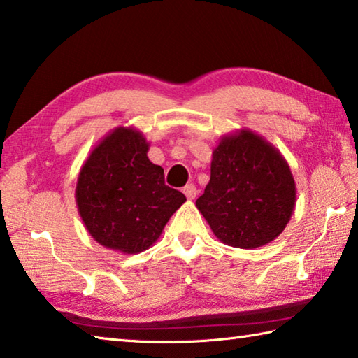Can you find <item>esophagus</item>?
Here are the masks:
<instances>
[{
  "instance_id": "34e87169",
  "label": "esophagus",
  "mask_w": 358,
  "mask_h": 358,
  "mask_svg": "<svg viewBox=\"0 0 358 358\" xmlns=\"http://www.w3.org/2000/svg\"><path fill=\"white\" fill-rule=\"evenodd\" d=\"M183 194L185 196L189 199V200H192V199H196V196H197V187L194 186V185H186L185 187H183Z\"/></svg>"
}]
</instances>
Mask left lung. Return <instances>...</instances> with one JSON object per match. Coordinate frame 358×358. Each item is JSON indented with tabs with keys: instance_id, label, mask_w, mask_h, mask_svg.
Wrapping results in <instances>:
<instances>
[{
	"instance_id": "obj_1",
	"label": "left lung",
	"mask_w": 358,
	"mask_h": 358,
	"mask_svg": "<svg viewBox=\"0 0 358 358\" xmlns=\"http://www.w3.org/2000/svg\"><path fill=\"white\" fill-rule=\"evenodd\" d=\"M197 210L219 241L257 249L280 235L296 206L287 159L263 136L243 128L213 150L211 177Z\"/></svg>"
}]
</instances>
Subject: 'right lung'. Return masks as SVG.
I'll return each instance as SVG.
<instances>
[{"label": "right lung", "instance_id": "add662e5", "mask_svg": "<svg viewBox=\"0 0 358 358\" xmlns=\"http://www.w3.org/2000/svg\"><path fill=\"white\" fill-rule=\"evenodd\" d=\"M150 142L134 127H117L94 147L78 175L75 200L96 243L139 253L158 241L186 197L166 186L164 169L147 153Z\"/></svg>", "mask_w": 358, "mask_h": 358}]
</instances>
